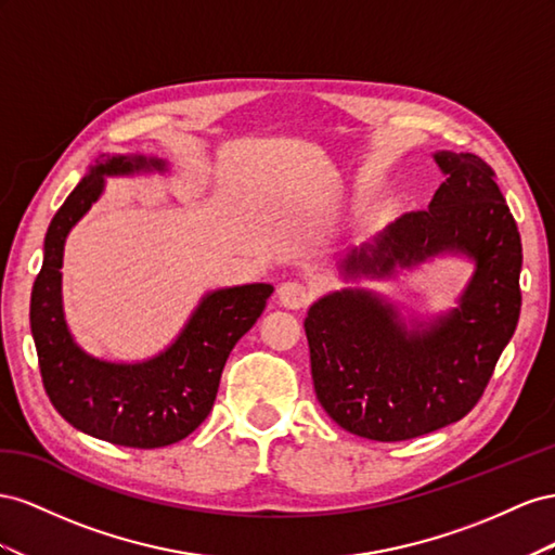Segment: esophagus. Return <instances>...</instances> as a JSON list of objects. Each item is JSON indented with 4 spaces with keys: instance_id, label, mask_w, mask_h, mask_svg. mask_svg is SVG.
<instances>
[{
    "instance_id": "obj_1",
    "label": "esophagus",
    "mask_w": 555,
    "mask_h": 555,
    "mask_svg": "<svg viewBox=\"0 0 555 555\" xmlns=\"http://www.w3.org/2000/svg\"><path fill=\"white\" fill-rule=\"evenodd\" d=\"M313 291L305 281H286L279 286V302L286 309H305L309 307Z\"/></svg>"
}]
</instances>
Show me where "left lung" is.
I'll return each mask as SVG.
<instances>
[{"label": "left lung", "mask_w": 555, "mask_h": 555, "mask_svg": "<svg viewBox=\"0 0 555 555\" xmlns=\"http://www.w3.org/2000/svg\"><path fill=\"white\" fill-rule=\"evenodd\" d=\"M447 181L430 207L409 211L348 253L341 272L386 276L444 250L474 258L461 307L427 330H406L398 311L367 291L315 302L305 332L315 398L346 433L404 441L467 416L509 344L520 313V234L495 183L474 153L435 155Z\"/></svg>", "instance_id": "obj_1"}]
</instances>
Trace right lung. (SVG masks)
<instances>
[{"label":"right lung","instance_id":"right-lung-1","mask_svg":"<svg viewBox=\"0 0 555 555\" xmlns=\"http://www.w3.org/2000/svg\"><path fill=\"white\" fill-rule=\"evenodd\" d=\"M141 169L165 165L141 155H102L57 209L31 288L29 325L46 395L62 418L111 444L160 449L185 439L209 416L230 351L256 325L274 288L250 283L207 295L179 339L153 360L116 365L86 356L62 313V250L76 220L102 195L104 177Z\"/></svg>","mask_w":555,"mask_h":555}]
</instances>
